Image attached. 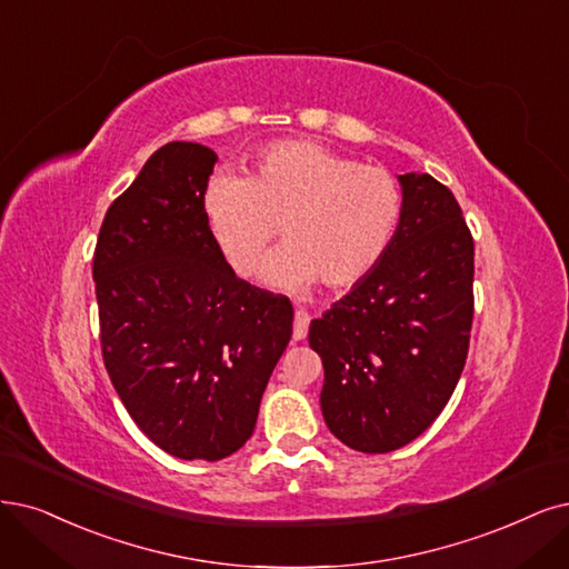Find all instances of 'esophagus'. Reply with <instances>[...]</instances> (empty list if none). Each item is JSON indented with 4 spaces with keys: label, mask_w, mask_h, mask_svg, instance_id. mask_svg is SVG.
Instances as JSON below:
<instances>
[{
    "label": "esophagus",
    "mask_w": 569,
    "mask_h": 569,
    "mask_svg": "<svg viewBox=\"0 0 569 569\" xmlns=\"http://www.w3.org/2000/svg\"><path fill=\"white\" fill-rule=\"evenodd\" d=\"M309 330V313L305 309L296 311V319H292V338L305 340Z\"/></svg>",
    "instance_id": "esophagus-1"
}]
</instances>
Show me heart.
I'll list each match as a JSON object with an SVG mask.
<instances>
[{
	"instance_id": "obj_1",
	"label": "heart",
	"mask_w": 569,
	"mask_h": 569,
	"mask_svg": "<svg viewBox=\"0 0 569 569\" xmlns=\"http://www.w3.org/2000/svg\"><path fill=\"white\" fill-rule=\"evenodd\" d=\"M403 206V187L387 168L361 166L311 140H283L264 147L241 180L210 182L203 218L237 277L256 273L283 229L288 246L267 262V286L302 290L319 279L347 290L385 260Z\"/></svg>"
}]
</instances>
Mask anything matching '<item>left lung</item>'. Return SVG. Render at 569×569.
<instances>
[{
  "mask_svg": "<svg viewBox=\"0 0 569 569\" xmlns=\"http://www.w3.org/2000/svg\"><path fill=\"white\" fill-rule=\"evenodd\" d=\"M398 182L403 220L385 260L309 326L326 425L368 455L408 446L443 412L473 321V239L457 199L429 173Z\"/></svg>",
  "mask_w": 569,
  "mask_h": 569,
  "instance_id": "8db88e82",
  "label": "left lung"
}]
</instances>
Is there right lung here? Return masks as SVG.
Here are the masks:
<instances>
[{
	"mask_svg": "<svg viewBox=\"0 0 569 569\" xmlns=\"http://www.w3.org/2000/svg\"><path fill=\"white\" fill-rule=\"evenodd\" d=\"M218 154L168 142L102 220L93 281L102 361L140 431L178 459L218 461L252 436L292 305L241 281L208 234Z\"/></svg>",
	"mask_w": 569,
	"mask_h": 569,
	"instance_id": "1",
	"label": "right lung"
}]
</instances>
